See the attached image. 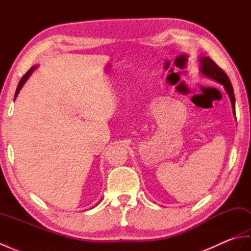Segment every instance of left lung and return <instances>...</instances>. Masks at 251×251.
<instances>
[{
  "label": "left lung",
  "instance_id": "obj_1",
  "mask_svg": "<svg viewBox=\"0 0 251 251\" xmlns=\"http://www.w3.org/2000/svg\"><path fill=\"white\" fill-rule=\"evenodd\" d=\"M199 60L201 62L200 72L201 75L223 85V87H225L226 92L228 95V97H230L232 108H233V113L235 114V97H234L232 84L230 82V79H228L226 74L225 73V71L221 70V69L218 67L209 57L201 56L199 58Z\"/></svg>",
  "mask_w": 251,
  "mask_h": 251
}]
</instances>
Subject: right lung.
<instances>
[{"label": "right lung", "instance_id": "add662e5", "mask_svg": "<svg viewBox=\"0 0 251 251\" xmlns=\"http://www.w3.org/2000/svg\"><path fill=\"white\" fill-rule=\"evenodd\" d=\"M37 67H39V66H33V67H32V68L30 69V70H29L28 72H26V73L25 74V75H24L23 77H21V79H20V82H19V84H18V86H17V89H16V94H15V99H16V98H17V96H18V94H19V92H20V89H21V88H23V86H24V85H25V83L26 81H28V78L30 77V75H31V74H32V72H33V71H35V70H36V69H37Z\"/></svg>", "mask_w": 251, "mask_h": 251}]
</instances>
